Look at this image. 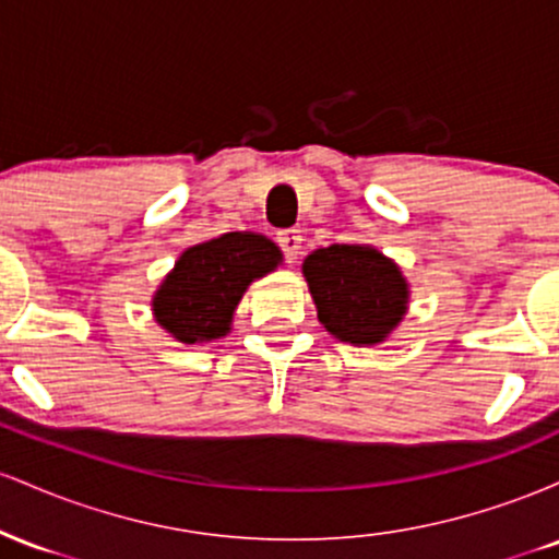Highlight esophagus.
Wrapping results in <instances>:
<instances>
[{"instance_id":"34e87169","label":"esophagus","mask_w":559,"mask_h":559,"mask_svg":"<svg viewBox=\"0 0 559 559\" xmlns=\"http://www.w3.org/2000/svg\"><path fill=\"white\" fill-rule=\"evenodd\" d=\"M275 243H278L281 252H284L286 262H294L301 249V230H297V228L278 230V234H275Z\"/></svg>"}]
</instances>
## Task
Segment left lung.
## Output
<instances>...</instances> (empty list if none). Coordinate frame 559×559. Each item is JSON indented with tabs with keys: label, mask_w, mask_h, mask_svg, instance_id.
Masks as SVG:
<instances>
[{
	"label": "left lung",
	"mask_w": 559,
	"mask_h": 559,
	"mask_svg": "<svg viewBox=\"0 0 559 559\" xmlns=\"http://www.w3.org/2000/svg\"><path fill=\"white\" fill-rule=\"evenodd\" d=\"M318 320L349 344H378L407 310V284L400 267L373 247L331 243L301 265Z\"/></svg>",
	"instance_id": "1"
}]
</instances>
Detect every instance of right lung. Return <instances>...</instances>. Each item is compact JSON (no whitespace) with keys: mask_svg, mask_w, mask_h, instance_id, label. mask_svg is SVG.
<instances>
[{"mask_svg":"<svg viewBox=\"0 0 559 559\" xmlns=\"http://www.w3.org/2000/svg\"><path fill=\"white\" fill-rule=\"evenodd\" d=\"M278 260L271 239L239 230L186 249L155 297L157 323L183 344L226 336L241 294Z\"/></svg>","mask_w":559,"mask_h":559,"instance_id":"1","label":"right lung"}]
</instances>
